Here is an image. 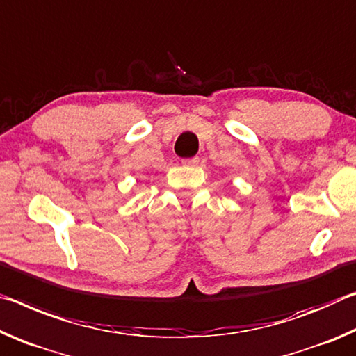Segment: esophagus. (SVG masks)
Returning <instances> with one entry per match:
<instances>
[{"mask_svg":"<svg viewBox=\"0 0 356 356\" xmlns=\"http://www.w3.org/2000/svg\"><path fill=\"white\" fill-rule=\"evenodd\" d=\"M183 165H188V167H195L199 164V157H191V159H183L181 161Z\"/></svg>","mask_w":356,"mask_h":356,"instance_id":"esophagus-1","label":"esophagus"}]
</instances>
